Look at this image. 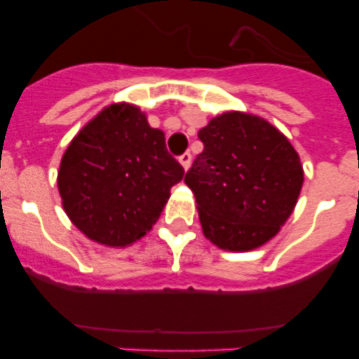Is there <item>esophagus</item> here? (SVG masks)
I'll use <instances>...</instances> for the list:
<instances>
[{
  "label": "esophagus",
  "mask_w": 359,
  "mask_h": 359,
  "mask_svg": "<svg viewBox=\"0 0 359 359\" xmlns=\"http://www.w3.org/2000/svg\"><path fill=\"white\" fill-rule=\"evenodd\" d=\"M180 163H182L183 169L189 170L190 163H192V154H190V152H183L182 156H180Z\"/></svg>",
  "instance_id": "obj_1"
}]
</instances>
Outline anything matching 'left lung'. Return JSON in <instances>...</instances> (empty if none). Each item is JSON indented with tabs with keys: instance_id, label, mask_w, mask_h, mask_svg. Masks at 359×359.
Here are the masks:
<instances>
[{
	"instance_id": "8db88e82",
	"label": "left lung",
	"mask_w": 359,
	"mask_h": 359,
	"mask_svg": "<svg viewBox=\"0 0 359 359\" xmlns=\"http://www.w3.org/2000/svg\"><path fill=\"white\" fill-rule=\"evenodd\" d=\"M198 136L205 149L185 183L203 236L226 252L261 248L294 210L304 183L298 152L273 123L243 111L214 116Z\"/></svg>"
}]
</instances>
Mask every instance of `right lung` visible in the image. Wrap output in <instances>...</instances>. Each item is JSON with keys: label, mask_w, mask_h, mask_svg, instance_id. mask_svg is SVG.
Segmentation results:
<instances>
[{"label": "right lung", "mask_w": 359, "mask_h": 359, "mask_svg": "<svg viewBox=\"0 0 359 359\" xmlns=\"http://www.w3.org/2000/svg\"><path fill=\"white\" fill-rule=\"evenodd\" d=\"M183 167L135 104L104 107L69 142L57 172L62 208L93 243L126 248L163 212Z\"/></svg>", "instance_id": "1"}]
</instances>
